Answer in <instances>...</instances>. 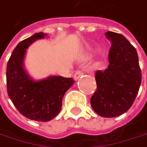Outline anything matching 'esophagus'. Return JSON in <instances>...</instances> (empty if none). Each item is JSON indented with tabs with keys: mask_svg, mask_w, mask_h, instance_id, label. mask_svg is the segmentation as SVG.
Listing matches in <instances>:
<instances>
[{
	"mask_svg": "<svg viewBox=\"0 0 147 147\" xmlns=\"http://www.w3.org/2000/svg\"><path fill=\"white\" fill-rule=\"evenodd\" d=\"M82 75H83V72H82L81 70H78V71H76L75 72V74H74V76H73L74 79L76 81V80H78V79H79Z\"/></svg>",
	"mask_w": 147,
	"mask_h": 147,
	"instance_id": "1",
	"label": "esophagus"
}]
</instances>
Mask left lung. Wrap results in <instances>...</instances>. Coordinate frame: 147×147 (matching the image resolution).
Listing matches in <instances>:
<instances>
[{"label": "left lung", "mask_w": 147, "mask_h": 147, "mask_svg": "<svg viewBox=\"0 0 147 147\" xmlns=\"http://www.w3.org/2000/svg\"><path fill=\"white\" fill-rule=\"evenodd\" d=\"M111 46L109 65L95 71L97 90L91 97V106L103 117H116L133 105L141 83V71L136 49L123 35L105 33Z\"/></svg>", "instance_id": "8db88e82"}]
</instances>
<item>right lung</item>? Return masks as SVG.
I'll list each match as a JSON object with an SVG mask.
<instances>
[{
	"mask_svg": "<svg viewBox=\"0 0 147 147\" xmlns=\"http://www.w3.org/2000/svg\"><path fill=\"white\" fill-rule=\"evenodd\" d=\"M44 36L45 34L39 32L20 42L13 51L7 66L9 98L23 116L39 122L50 121L59 114L63 97L75 82L72 78L60 76L35 82L25 72L23 60L27 47Z\"/></svg>",
	"mask_w": 147,
	"mask_h": 147,
	"instance_id": "right-lung-1",
	"label": "right lung"
}]
</instances>
